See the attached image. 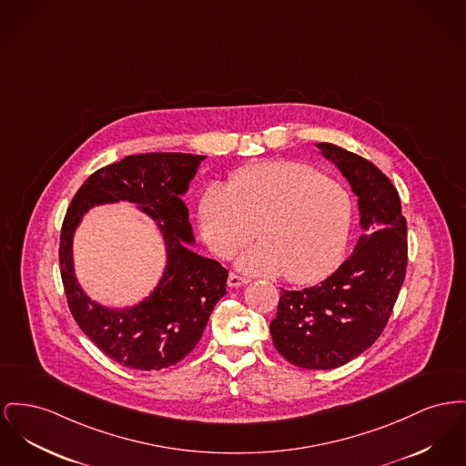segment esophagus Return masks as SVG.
Instances as JSON below:
<instances>
[{
    "mask_svg": "<svg viewBox=\"0 0 466 466\" xmlns=\"http://www.w3.org/2000/svg\"><path fill=\"white\" fill-rule=\"evenodd\" d=\"M248 281H249V278H247V276L236 273L228 274V287H232V289L243 287V285H247Z\"/></svg>",
    "mask_w": 466,
    "mask_h": 466,
    "instance_id": "obj_1",
    "label": "esophagus"
}]
</instances>
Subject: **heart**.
<instances>
[{"mask_svg": "<svg viewBox=\"0 0 466 466\" xmlns=\"http://www.w3.org/2000/svg\"><path fill=\"white\" fill-rule=\"evenodd\" d=\"M198 223L208 247L223 258L249 243L258 228L262 243L247 249L238 266L309 283L341 260L352 200L309 165L268 162L236 172L227 187H209L200 197Z\"/></svg>", "mask_w": 466, "mask_h": 466, "instance_id": "1", "label": "heart"}]
</instances>
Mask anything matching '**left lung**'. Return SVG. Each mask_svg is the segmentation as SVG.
I'll use <instances>...</instances> for the list:
<instances>
[{"label": "left lung", "mask_w": 466, "mask_h": 466, "mask_svg": "<svg viewBox=\"0 0 466 466\" xmlns=\"http://www.w3.org/2000/svg\"><path fill=\"white\" fill-rule=\"evenodd\" d=\"M357 195L354 253L319 285L283 290L271 322L274 349L290 364L332 370L370 349L387 326L405 281L409 245L400 195L377 165L334 144H317Z\"/></svg>", "instance_id": "8db88e82"}]
</instances>
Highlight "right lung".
I'll list each match as a JSON object with an SVG mask.
<instances>
[{"instance_id": "1", "label": "right lung", "mask_w": 466, "mask_h": 466, "mask_svg": "<svg viewBox=\"0 0 466 466\" xmlns=\"http://www.w3.org/2000/svg\"><path fill=\"white\" fill-rule=\"evenodd\" d=\"M206 157L188 153L130 155L93 172L74 195L61 225L59 269L68 308L84 334L112 360L142 371L164 370L188 356L198 343L215 304L227 294L228 271L197 255L188 208L181 195ZM128 199L157 218L165 234L167 268L159 287L128 310L91 302L73 274L71 239L93 205Z\"/></svg>"}]
</instances>
